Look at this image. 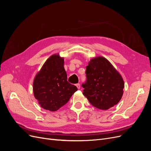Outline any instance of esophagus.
I'll return each mask as SVG.
<instances>
[{
  "label": "esophagus",
  "instance_id": "esophagus-1",
  "mask_svg": "<svg viewBox=\"0 0 151 151\" xmlns=\"http://www.w3.org/2000/svg\"><path fill=\"white\" fill-rule=\"evenodd\" d=\"M76 86H77V89H80V88H81V85H80V84H76Z\"/></svg>",
  "mask_w": 151,
  "mask_h": 151
}]
</instances>
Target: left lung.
<instances>
[{"label": "left lung", "mask_w": 151, "mask_h": 151, "mask_svg": "<svg viewBox=\"0 0 151 151\" xmlns=\"http://www.w3.org/2000/svg\"><path fill=\"white\" fill-rule=\"evenodd\" d=\"M86 74V81L82 84L83 93L93 106L106 110L120 101L124 82L106 58L98 57L91 59Z\"/></svg>", "instance_id": "obj_1"}]
</instances>
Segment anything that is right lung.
I'll use <instances>...</instances> for the list:
<instances>
[{
    "label": "right lung",
    "mask_w": 151,
    "mask_h": 151,
    "mask_svg": "<svg viewBox=\"0 0 151 151\" xmlns=\"http://www.w3.org/2000/svg\"><path fill=\"white\" fill-rule=\"evenodd\" d=\"M63 65V58L58 54H54L45 62L34 79L35 98L41 107L47 110H58L77 91L76 86L67 81Z\"/></svg>",
    "instance_id": "right-lung-1"
}]
</instances>
